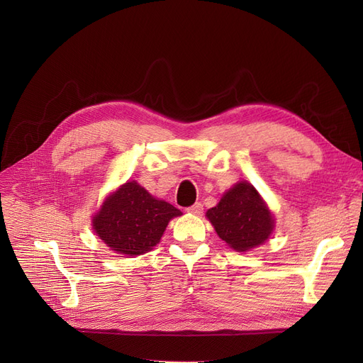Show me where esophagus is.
<instances>
[{
	"instance_id": "1",
	"label": "esophagus",
	"mask_w": 363,
	"mask_h": 363,
	"mask_svg": "<svg viewBox=\"0 0 363 363\" xmlns=\"http://www.w3.org/2000/svg\"><path fill=\"white\" fill-rule=\"evenodd\" d=\"M186 212L193 213V215H201L203 213V204L201 203H194L193 206L186 207Z\"/></svg>"
}]
</instances>
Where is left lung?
<instances>
[{
    "mask_svg": "<svg viewBox=\"0 0 363 363\" xmlns=\"http://www.w3.org/2000/svg\"><path fill=\"white\" fill-rule=\"evenodd\" d=\"M206 216L219 238L237 252H247L263 244L271 237L275 225L268 206L247 181L228 189Z\"/></svg>",
    "mask_w": 363,
    "mask_h": 363,
    "instance_id": "1",
    "label": "left lung"
}]
</instances>
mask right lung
<instances>
[{"instance_id": "add662e5", "label": "right lung", "mask_w": 363, "mask_h": 363, "mask_svg": "<svg viewBox=\"0 0 363 363\" xmlns=\"http://www.w3.org/2000/svg\"><path fill=\"white\" fill-rule=\"evenodd\" d=\"M181 215L179 208L155 199L137 181H130L104 200L92 228L110 250L140 256L160 241L169 220Z\"/></svg>"}]
</instances>
